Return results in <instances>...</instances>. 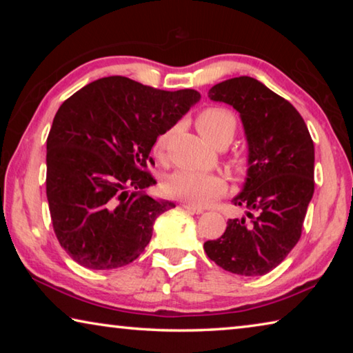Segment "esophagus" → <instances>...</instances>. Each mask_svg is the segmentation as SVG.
Instances as JSON below:
<instances>
[{
  "label": "esophagus",
  "instance_id": "esophagus-1",
  "mask_svg": "<svg viewBox=\"0 0 353 353\" xmlns=\"http://www.w3.org/2000/svg\"><path fill=\"white\" fill-rule=\"evenodd\" d=\"M182 207H183L187 212H190V213H196V214L204 213V208L196 207V205H191V204H182Z\"/></svg>",
  "mask_w": 353,
  "mask_h": 353
}]
</instances>
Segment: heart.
<instances>
[{
	"label": "heart",
	"instance_id": "1",
	"mask_svg": "<svg viewBox=\"0 0 353 353\" xmlns=\"http://www.w3.org/2000/svg\"><path fill=\"white\" fill-rule=\"evenodd\" d=\"M196 128L207 141L216 146L221 140L234 139L236 121L229 110L210 107L202 110L196 118ZM171 130L160 134L154 141L152 151L155 155H162L170 141ZM227 190V183L221 176L208 171L179 170L171 172L165 179L163 191L170 198L188 202L191 205H207Z\"/></svg>",
	"mask_w": 353,
	"mask_h": 353
}]
</instances>
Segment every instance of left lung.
Instances as JSON below:
<instances>
[{
	"mask_svg": "<svg viewBox=\"0 0 353 353\" xmlns=\"http://www.w3.org/2000/svg\"><path fill=\"white\" fill-rule=\"evenodd\" d=\"M208 98L240 113L248 141V172L232 202L246 216L227 221L208 259L244 277L265 276L285 260L302 234L314 193V145L292 104L249 76L213 85Z\"/></svg>",
	"mask_w": 353,
	"mask_h": 353,
	"instance_id": "obj_1",
	"label": "left lung"
}]
</instances>
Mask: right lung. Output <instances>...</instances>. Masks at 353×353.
Segmentation results:
<instances>
[{
	"label": "right lung",
	"instance_id": "1",
	"mask_svg": "<svg viewBox=\"0 0 353 353\" xmlns=\"http://www.w3.org/2000/svg\"><path fill=\"white\" fill-rule=\"evenodd\" d=\"M201 99L124 76L82 87L59 107L46 140V198L61 246L88 270L139 259L154 223L174 202L154 199L151 149Z\"/></svg>",
	"mask_w": 353,
	"mask_h": 353
}]
</instances>
